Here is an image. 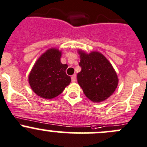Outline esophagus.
I'll return each instance as SVG.
<instances>
[{
  "label": "esophagus",
  "instance_id": "esophagus-1",
  "mask_svg": "<svg viewBox=\"0 0 147 147\" xmlns=\"http://www.w3.org/2000/svg\"><path fill=\"white\" fill-rule=\"evenodd\" d=\"M71 79H72V82H76V74H74L73 75H72V77H71Z\"/></svg>",
  "mask_w": 147,
  "mask_h": 147
}]
</instances>
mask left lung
<instances>
[{
	"mask_svg": "<svg viewBox=\"0 0 147 147\" xmlns=\"http://www.w3.org/2000/svg\"><path fill=\"white\" fill-rule=\"evenodd\" d=\"M81 71L78 82L87 98L95 102L103 101L116 90L119 79L109 61L97 52L89 55L79 51Z\"/></svg>",
	"mask_w": 147,
	"mask_h": 147,
	"instance_id": "1",
	"label": "left lung"
}]
</instances>
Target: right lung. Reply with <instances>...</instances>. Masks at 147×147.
Here are the masks:
<instances>
[{"instance_id": "right-lung-1", "label": "right lung", "mask_w": 147, "mask_h": 147, "mask_svg": "<svg viewBox=\"0 0 147 147\" xmlns=\"http://www.w3.org/2000/svg\"><path fill=\"white\" fill-rule=\"evenodd\" d=\"M61 52L50 49L39 58L28 76L30 86L39 96L52 99L58 96L71 82L66 74L67 65L60 62Z\"/></svg>"}]
</instances>
